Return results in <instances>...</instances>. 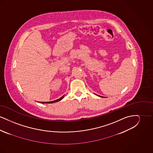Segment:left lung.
I'll return each instance as SVG.
<instances>
[{
	"label": "left lung",
	"mask_w": 153,
	"mask_h": 153,
	"mask_svg": "<svg viewBox=\"0 0 153 153\" xmlns=\"http://www.w3.org/2000/svg\"><path fill=\"white\" fill-rule=\"evenodd\" d=\"M100 97H102V96H100Z\"/></svg>",
	"instance_id": "obj_1"
}]
</instances>
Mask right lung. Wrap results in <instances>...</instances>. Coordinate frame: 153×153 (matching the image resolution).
<instances>
[{
	"instance_id": "right-lung-1",
	"label": "right lung",
	"mask_w": 153,
	"mask_h": 153,
	"mask_svg": "<svg viewBox=\"0 0 153 153\" xmlns=\"http://www.w3.org/2000/svg\"><path fill=\"white\" fill-rule=\"evenodd\" d=\"M64 96H62L61 97H60L59 99H57V100H54V101L48 102H41V103H53V102H58V101H59V100H61L64 98Z\"/></svg>"
}]
</instances>
